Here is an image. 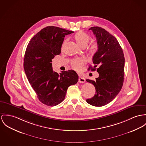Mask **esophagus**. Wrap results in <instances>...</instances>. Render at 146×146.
I'll return each instance as SVG.
<instances>
[{"instance_id":"obj_1","label":"esophagus","mask_w":146,"mask_h":146,"mask_svg":"<svg viewBox=\"0 0 146 146\" xmlns=\"http://www.w3.org/2000/svg\"><path fill=\"white\" fill-rule=\"evenodd\" d=\"M78 82L79 83H84V82H86V80H85V79L83 77L80 76L79 78Z\"/></svg>"}]
</instances>
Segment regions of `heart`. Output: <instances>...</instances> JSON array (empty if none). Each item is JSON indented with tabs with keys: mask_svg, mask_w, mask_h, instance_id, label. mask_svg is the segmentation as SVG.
<instances>
[{
	"mask_svg": "<svg viewBox=\"0 0 146 146\" xmlns=\"http://www.w3.org/2000/svg\"><path fill=\"white\" fill-rule=\"evenodd\" d=\"M74 39L77 43V44L81 46V47H85L88 42H90V36L88 34L83 32L79 31L78 32L76 33L74 35ZM98 49V45L96 43H92L90 45L88 48V52L91 56L94 55ZM86 63V59L84 58H76L73 59L71 61L70 64L72 67L76 70H80L82 68L83 66Z\"/></svg>",
	"mask_w": 146,
	"mask_h": 146,
	"instance_id": "1",
	"label": "heart"
}]
</instances>
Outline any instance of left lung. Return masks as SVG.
Here are the masks:
<instances>
[{"instance_id":"obj_1","label":"left lung","mask_w":146,"mask_h":146,"mask_svg":"<svg viewBox=\"0 0 146 146\" xmlns=\"http://www.w3.org/2000/svg\"><path fill=\"white\" fill-rule=\"evenodd\" d=\"M94 34L98 49L93 57L94 67L88 70L99 73L96 80L87 79L96 88V94L87 102L96 107L103 106L113 101L122 89L124 81V56L117 39L99 27L89 29ZM98 67V68H96Z\"/></svg>"}]
</instances>
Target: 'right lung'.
<instances>
[{
    "mask_svg": "<svg viewBox=\"0 0 146 146\" xmlns=\"http://www.w3.org/2000/svg\"><path fill=\"white\" fill-rule=\"evenodd\" d=\"M74 32L48 26L30 40L24 58V69L38 100L48 106H55L64 100L68 88L76 84L78 76L73 70L58 74L53 70L52 59L61 53L66 35Z\"/></svg>",
    "mask_w": 146,
    "mask_h": 146,
    "instance_id": "1",
    "label": "right lung"
}]
</instances>
